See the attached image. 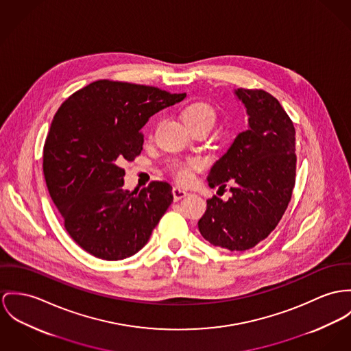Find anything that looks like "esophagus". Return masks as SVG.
Segmentation results:
<instances>
[{
	"label": "esophagus",
	"instance_id": "34e87169",
	"mask_svg": "<svg viewBox=\"0 0 351 351\" xmlns=\"http://www.w3.org/2000/svg\"><path fill=\"white\" fill-rule=\"evenodd\" d=\"M172 195H173L175 202H178V200H180L182 197L187 196V195H189V192H187V191H184V189H179V187H173V189H172Z\"/></svg>",
	"mask_w": 351,
	"mask_h": 351
}]
</instances>
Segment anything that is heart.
Wrapping results in <instances>:
<instances>
[{
    "instance_id": "heart-1",
    "label": "heart",
    "mask_w": 351,
    "mask_h": 351,
    "mask_svg": "<svg viewBox=\"0 0 351 351\" xmlns=\"http://www.w3.org/2000/svg\"><path fill=\"white\" fill-rule=\"evenodd\" d=\"M182 117L189 127L202 123H210L213 125L215 121V112L207 103L195 101L183 109ZM200 165L202 160L199 158H189L187 160L176 162L173 165V175L179 182H187L191 178V171Z\"/></svg>"
}]
</instances>
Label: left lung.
I'll return each mask as SVG.
<instances>
[{
    "label": "left lung",
    "mask_w": 351,
    "mask_h": 351,
    "mask_svg": "<svg viewBox=\"0 0 351 351\" xmlns=\"http://www.w3.org/2000/svg\"><path fill=\"white\" fill-rule=\"evenodd\" d=\"M248 113V130L235 137L214 164L208 186L232 196H213L199 220L202 237L230 251L250 250L270 235L285 214L295 186V128L280 103L263 89L235 90Z\"/></svg>",
    "instance_id": "1"
}]
</instances>
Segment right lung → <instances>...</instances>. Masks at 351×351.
Listing matches in <instances>:
<instances>
[{
	"label": "right lung",
	"instance_id": "1",
	"mask_svg": "<svg viewBox=\"0 0 351 351\" xmlns=\"http://www.w3.org/2000/svg\"><path fill=\"white\" fill-rule=\"evenodd\" d=\"M186 93L124 81L97 80L69 96L44 144L49 195L71 238L104 261L132 256L148 242L173 200L167 182L124 189L123 162L143 151L141 128Z\"/></svg>",
	"mask_w": 351,
	"mask_h": 351
}]
</instances>
